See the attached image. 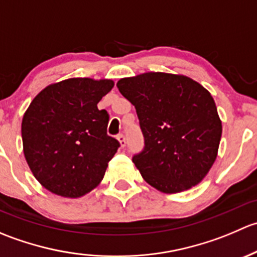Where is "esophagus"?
I'll return each instance as SVG.
<instances>
[{"label":"esophagus","instance_id":"1","mask_svg":"<svg viewBox=\"0 0 257 257\" xmlns=\"http://www.w3.org/2000/svg\"><path fill=\"white\" fill-rule=\"evenodd\" d=\"M116 139H118L119 141V143H120V147H125V138H124V136L123 134H118V136H116Z\"/></svg>","mask_w":257,"mask_h":257}]
</instances>
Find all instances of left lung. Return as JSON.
<instances>
[{"label":"left lung","instance_id":"1","mask_svg":"<svg viewBox=\"0 0 257 257\" xmlns=\"http://www.w3.org/2000/svg\"><path fill=\"white\" fill-rule=\"evenodd\" d=\"M116 87L138 114L144 148L133 163L144 180L167 194L200 183L222 132L211 94L189 77L162 72L123 78Z\"/></svg>","mask_w":257,"mask_h":257}]
</instances>
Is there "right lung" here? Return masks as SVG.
I'll list each match as a JSON object with an SVG mask.
<instances>
[{
	"label": "right lung",
	"instance_id": "obj_1",
	"mask_svg": "<svg viewBox=\"0 0 257 257\" xmlns=\"http://www.w3.org/2000/svg\"><path fill=\"white\" fill-rule=\"evenodd\" d=\"M113 80L69 78L48 85L22 120L23 153L35 178L51 193L79 198L104 177L119 142L107 134L109 114L97 104Z\"/></svg>",
	"mask_w": 257,
	"mask_h": 257
}]
</instances>
